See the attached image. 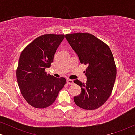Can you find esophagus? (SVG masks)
Masks as SVG:
<instances>
[{
	"mask_svg": "<svg viewBox=\"0 0 135 135\" xmlns=\"http://www.w3.org/2000/svg\"><path fill=\"white\" fill-rule=\"evenodd\" d=\"M66 83L68 84H74V80H70V79H68L67 81H66Z\"/></svg>",
	"mask_w": 135,
	"mask_h": 135,
	"instance_id": "esophagus-1",
	"label": "esophagus"
}]
</instances>
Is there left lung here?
Listing matches in <instances>:
<instances>
[{"mask_svg": "<svg viewBox=\"0 0 135 135\" xmlns=\"http://www.w3.org/2000/svg\"><path fill=\"white\" fill-rule=\"evenodd\" d=\"M65 38L80 62L88 66L86 83L78 79L74 81L81 88L74 102L83 109H97L108 100L115 83L117 69L112 52L107 44L91 33L66 34Z\"/></svg>", "mask_w": 135, "mask_h": 135, "instance_id": "8db88e82", "label": "left lung"}]
</instances>
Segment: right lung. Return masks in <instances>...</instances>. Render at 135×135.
<instances>
[{"instance_id": "obj_1", "label": "right lung", "mask_w": 135, "mask_h": 135, "mask_svg": "<svg viewBox=\"0 0 135 135\" xmlns=\"http://www.w3.org/2000/svg\"><path fill=\"white\" fill-rule=\"evenodd\" d=\"M65 37L63 34H45L34 39L20 55L16 78L21 93L34 108L50 106L64 87V77L47 74L46 68L53 62L54 55Z\"/></svg>"}]
</instances>
